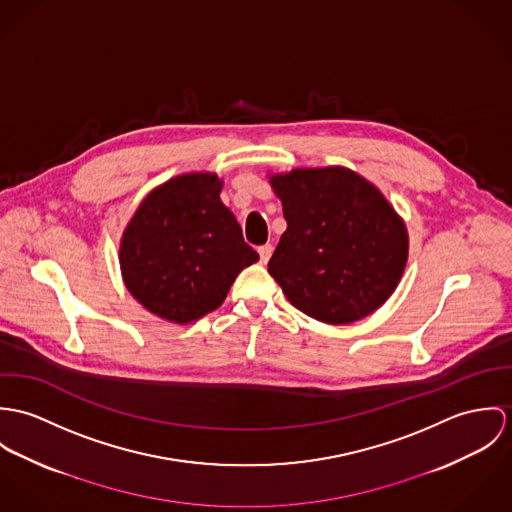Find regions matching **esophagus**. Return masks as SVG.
<instances>
[{"mask_svg":"<svg viewBox=\"0 0 512 512\" xmlns=\"http://www.w3.org/2000/svg\"><path fill=\"white\" fill-rule=\"evenodd\" d=\"M257 251H259L261 261H263V263H267V261L271 259V255H273V245H271V243H265V245H261Z\"/></svg>","mask_w":512,"mask_h":512,"instance_id":"34e87169","label":"esophagus"}]
</instances>
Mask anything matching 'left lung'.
Masks as SVG:
<instances>
[{"mask_svg": "<svg viewBox=\"0 0 512 512\" xmlns=\"http://www.w3.org/2000/svg\"><path fill=\"white\" fill-rule=\"evenodd\" d=\"M286 231L269 261L288 302L324 324H351L395 292L408 231L383 192L345 167L269 174Z\"/></svg>", "mask_w": 512, "mask_h": 512, "instance_id": "left-lung-1", "label": "left lung"}]
</instances>
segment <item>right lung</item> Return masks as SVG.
<instances>
[{
    "label": "right lung",
    "mask_w": 512,
    "mask_h": 512,
    "mask_svg": "<svg viewBox=\"0 0 512 512\" xmlns=\"http://www.w3.org/2000/svg\"><path fill=\"white\" fill-rule=\"evenodd\" d=\"M216 172H184L153 188L119 241L125 288L151 314L190 324L222 306L235 277L259 261L224 206Z\"/></svg>",
    "instance_id": "1"
}]
</instances>
